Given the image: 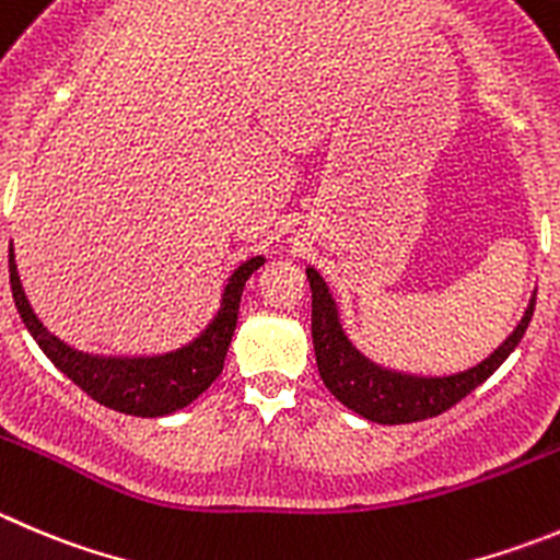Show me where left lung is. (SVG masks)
<instances>
[{"label": "left lung", "mask_w": 560, "mask_h": 560, "mask_svg": "<svg viewBox=\"0 0 560 560\" xmlns=\"http://www.w3.org/2000/svg\"><path fill=\"white\" fill-rule=\"evenodd\" d=\"M306 279L312 287V342H315L323 384L339 404L381 425L428 420L467 398L475 386L483 384L511 357L536 310V290H533L525 315L514 331L475 368L453 375H415L381 368L364 357L345 334L337 301L328 292L323 276L315 268H306Z\"/></svg>", "instance_id": "left-lung-1"}]
</instances>
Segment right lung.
Returning <instances> with one entry per match:
<instances>
[{
	"label": "right lung",
	"instance_id": "add662e5",
	"mask_svg": "<svg viewBox=\"0 0 560 560\" xmlns=\"http://www.w3.org/2000/svg\"><path fill=\"white\" fill-rule=\"evenodd\" d=\"M10 290H13L15 310L33 334L40 351L51 359L60 373L88 392L96 404L132 417H165L185 409L209 389V384L221 375L234 326H237L240 298L243 287L254 270L265 265V256H250L240 268L232 270L221 292V306L215 317L207 323L198 337L168 353L156 357H93L77 348H68L62 339L46 331L44 323L30 306L19 270H15L13 243H10Z\"/></svg>",
	"mask_w": 560,
	"mask_h": 560
}]
</instances>
